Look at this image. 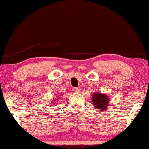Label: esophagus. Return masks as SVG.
I'll use <instances>...</instances> for the list:
<instances>
[{"label":"esophagus","mask_w":149,"mask_h":149,"mask_svg":"<svg viewBox=\"0 0 149 149\" xmlns=\"http://www.w3.org/2000/svg\"><path fill=\"white\" fill-rule=\"evenodd\" d=\"M72 90H73V92H74V93H78V92H80L79 89H78V88H76V87H75V88H73V89H72Z\"/></svg>","instance_id":"esophagus-1"}]
</instances>
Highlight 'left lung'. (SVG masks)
Wrapping results in <instances>:
<instances>
[{
	"label": "left lung",
	"instance_id": "left-lung-1",
	"mask_svg": "<svg viewBox=\"0 0 149 149\" xmlns=\"http://www.w3.org/2000/svg\"><path fill=\"white\" fill-rule=\"evenodd\" d=\"M109 98L107 95L101 94L100 92L94 93L92 95V103L96 110L103 112L104 110H107L109 105Z\"/></svg>",
	"mask_w": 149,
	"mask_h": 149
}]
</instances>
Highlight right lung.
I'll list each match as a JSON object with an SVG mask.
<instances>
[{
  "label": "right lung",
  "mask_w": 149,
  "mask_h": 149,
  "mask_svg": "<svg viewBox=\"0 0 149 149\" xmlns=\"http://www.w3.org/2000/svg\"><path fill=\"white\" fill-rule=\"evenodd\" d=\"M53 103H55V102H53ZM53 105H54V104H53Z\"/></svg>",
  "instance_id": "add662e5"
}]
</instances>
